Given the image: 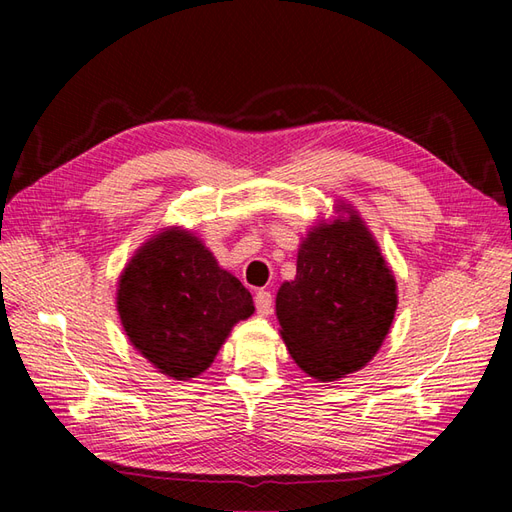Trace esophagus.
I'll list each match as a JSON object with an SVG mask.
<instances>
[{
  "label": "esophagus",
  "instance_id": "1",
  "mask_svg": "<svg viewBox=\"0 0 512 512\" xmlns=\"http://www.w3.org/2000/svg\"><path fill=\"white\" fill-rule=\"evenodd\" d=\"M255 308H257V314L268 317V314L273 312V295H270L268 290H257L255 292Z\"/></svg>",
  "mask_w": 512,
  "mask_h": 512
}]
</instances>
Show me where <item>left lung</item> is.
Returning <instances> with one entry per match:
<instances>
[{
    "instance_id": "left-lung-1",
    "label": "left lung",
    "mask_w": 512,
    "mask_h": 512,
    "mask_svg": "<svg viewBox=\"0 0 512 512\" xmlns=\"http://www.w3.org/2000/svg\"><path fill=\"white\" fill-rule=\"evenodd\" d=\"M396 303L394 275L361 217L352 215L306 237L295 281L277 292V319L303 372L336 380L372 361Z\"/></svg>"
}]
</instances>
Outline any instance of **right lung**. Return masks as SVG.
Instances as JSON below:
<instances>
[{
  "mask_svg": "<svg viewBox=\"0 0 512 512\" xmlns=\"http://www.w3.org/2000/svg\"><path fill=\"white\" fill-rule=\"evenodd\" d=\"M116 303L136 350L178 380L202 374L233 325L255 312L242 281L178 228L138 250L121 275Z\"/></svg>",
  "mask_w": 512,
  "mask_h": 512,
  "instance_id": "right-lung-1",
  "label": "right lung"
}]
</instances>
